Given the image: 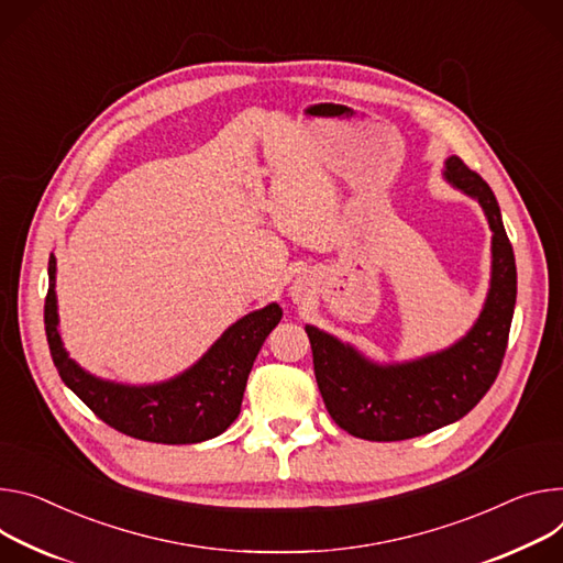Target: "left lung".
Returning <instances> with one entry per match:
<instances>
[{
	"label": "left lung",
	"mask_w": 563,
	"mask_h": 563,
	"mask_svg": "<svg viewBox=\"0 0 563 563\" xmlns=\"http://www.w3.org/2000/svg\"><path fill=\"white\" fill-rule=\"evenodd\" d=\"M444 181L476 199L492 229V276L483 310L465 336L416 360L379 364L339 336L305 325L317 384L332 420L354 438L393 442L465 418L494 384L517 305V265L498 201L481 175L449 157Z\"/></svg>",
	"instance_id": "obj_1"
}]
</instances>
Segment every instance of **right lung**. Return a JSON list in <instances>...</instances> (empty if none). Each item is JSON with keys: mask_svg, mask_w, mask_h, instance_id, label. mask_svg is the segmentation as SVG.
Masks as SVG:
<instances>
[{"mask_svg": "<svg viewBox=\"0 0 563 563\" xmlns=\"http://www.w3.org/2000/svg\"><path fill=\"white\" fill-rule=\"evenodd\" d=\"M56 272V255L51 253L44 302L48 350L63 382L100 420L136 440L162 444L211 440L235 422L255 356L283 319L278 302H269L238 319L184 373L155 384H121L91 375L65 350Z\"/></svg>", "mask_w": 563, "mask_h": 563, "instance_id": "add662e5", "label": "right lung"}]
</instances>
